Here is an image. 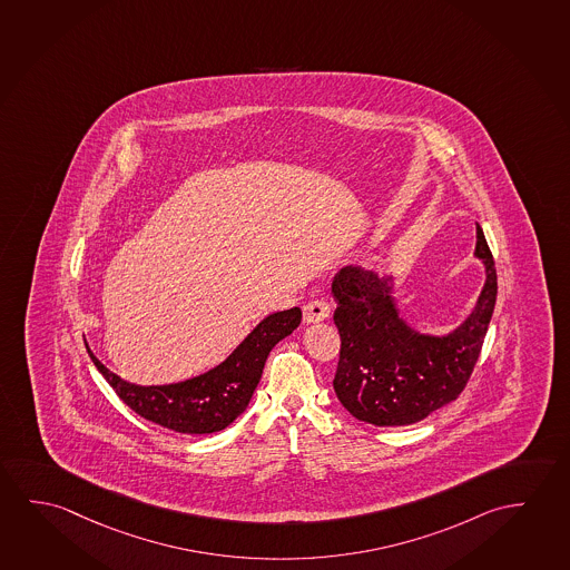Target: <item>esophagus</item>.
Masks as SVG:
<instances>
[{
	"label": "esophagus",
	"mask_w": 570,
	"mask_h": 570,
	"mask_svg": "<svg viewBox=\"0 0 570 570\" xmlns=\"http://www.w3.org/2000/svg\"><path fill=\"white\" fill-rule=\"evenodd\" d=\"M331 315V307L326 301H311L305 307H303V321L311 325V323H318V321H325L326 316Z\"/></svg>",
	"instance_id": "obj_1"
}]
</instances>
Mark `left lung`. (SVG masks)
I'll use <instances>...</instances> for the list:
<instances>
[{
	"label": "left lung",
	"mask_w": 570,
	"mask_h": 570,
	"mask_svg": "<svg viewBox=\"0 0 570 570\" xmlns=\"http://www.w3.org/2000/svg\"><path fill=\"white\" fill-rule=\"evenodd\" d=\"M475 257L485 265V285L471 315L452 333L422 335L400 316L394 279L362 267H343L333 279L335 325L341 335L336 397L372 425L416 424L460 396L498 298V273L478 224Z\"/></svg>",
	"instance_id": "1"
}]
</instances>
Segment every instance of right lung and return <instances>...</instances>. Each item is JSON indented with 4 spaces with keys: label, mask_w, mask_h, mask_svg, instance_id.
<instances>
[{
    "label": "right lung",
    "mask_w": 570,
    "mask_h": 570,
    "mask_svg": "<svg viewBox=\"0 0 570 570\" xmlns=\"http://www.w3.org/2000/svg\"><path fill=\"white\" fill-rule=\"evenodd\" d=\"M301 323V308L293 307L265 316L244 343L217 364L216 368L194 379L138 386L110 372L102 362L87 353L109 382L118 397L138 416L180 434H214L244 414L262 379L263 366L273 346L289 336Z\"/></svg>",
    "instance_id": "add662e5"
}]
</instances>
